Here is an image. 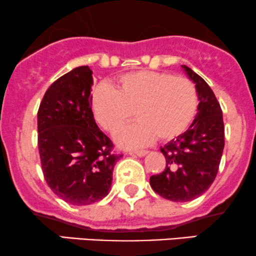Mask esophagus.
<instances>
[{
  "label": "esophagus",
  "mask_w": 256,
  "mask_h": 256,
  "mask_svg": "<svg viewBox=\"0 0 256 256\" xmlns=\"http://www.w3.org/2000/svg\"><path fill=\"white\" fill-rule=\"evenodd\" d=\"M134 154L138 155V156H144V155L148 154V150H135Z\"/></svg>",
  "instance_id": "34e87169"
}]
</instances>
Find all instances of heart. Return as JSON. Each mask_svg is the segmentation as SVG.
I'll return each instance as SVG.
<instances>
[{"label":"heart","instance_id":"b5f03b06","mask_svg":"<svg viewBox=\"0 0 256 256\" xmlns=\"http://www.w3.org/2000/svg\"><path fill=\"white\" fill-rule=\"evenodd\" d=\"M92 110L98 124L116 132L132 120L138 121L116 136L126 148H138L158 136L172 140L189 128L198 108V90L190 80L161 72H132L121 75L112 87L92 92Z\"/></svg>","mask_w":256,"mask_h":256}]
</instances>
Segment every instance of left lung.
I'll use <instances>...</instances> for the list:
<instances>
[{
	"mask_svg": "<svg viewBox=\"0 0 256 256\" xmlns=\"http://www.w3.org/2000/svg\"><path fill=\"white\" fill-rule=\"evenodd\" d=\"M181 67L198 90V114L184 134L161 147L166 169L149 180L155 193L174 202L194 200L210 187L224 147V118L213 90L190 68Z\"/></svg>",
	"mask_w": 256,
	"mask_h": 256,
	"instance_id": "8db88e82",
	"label": "left lung"
}]
</instances>
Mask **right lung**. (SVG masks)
<instances>
[{
  "mask_svg": "<svg viewBox=\"0 0 256 256\" xmlns=\"http://www.w3.org/2000/svg\"><path fill=\"white\" fill-rule=\"evenodd\" d=\"M92 72L88 66L56 80L38 112V144L46 181L63 201L92 204L106 198L122 154L100 130L92 110Z\"/></svg>",
  "mask_w": 256,
  "mask_h": 256,
  "instance_id": "right-lung-1",
  "label": "right lung"
}]
</instances>
